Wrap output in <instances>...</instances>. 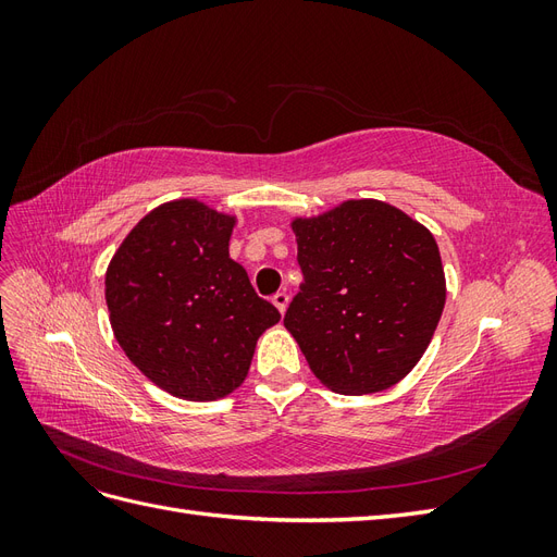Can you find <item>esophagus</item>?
Returning <instances> with one entry per match:
<instances>
[{"label":"esophagus","instance_id":"esophagus-1","mask_svg":"<svg viewBox=\"0 0 557 557\" xmlns=\"http://www.w3.org/2000/svg\"><path fill=\"white\" fill-rule=\"evenodd\" d=\"M272 301H274V307H276L281 313H285V309H288V301H290V297L285 295V293H276V295L272 297Z\"/></svg>","mask_w":557,"mask_h":557}]
</instances>
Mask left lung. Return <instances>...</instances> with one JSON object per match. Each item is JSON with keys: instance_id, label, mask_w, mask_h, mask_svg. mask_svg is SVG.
Listing matches in <instances>:
<instances>
[{"instance_id": "left-lung-1", "label": "left lung", "mask_w": 557, "mask_h": 557, "mask_svg": "<svg viewBox=\"0 0 557 557\" xmlns=\"http://www.w3.org/2000/svg\"><path fill=\"white\" fill-rule=\"evenodd\" d=\"M305 274L283 325L315 379L342 395L399 383L423 358L446 305L432 232L381 199H346L290 221Z\"/></svg>"}]
</instances>
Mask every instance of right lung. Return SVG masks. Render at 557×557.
<instances>
[{"mask_svg":"<svg viewBox=\"0 0 557 557\" xmlns=\"http://www.w3.org/2000/svg\"><path fill=\"white\" fill-rule=\"evenodd\" d=\"M237 215L183 197L129 230L107 267L115 342L164 393L188 401L227 397L244 383L264 330L281 313L230 258Z\"/></svg>","mask_w":557,"mask_h":557,"instance_id":"1","label":"right lung"}]
</instances>
